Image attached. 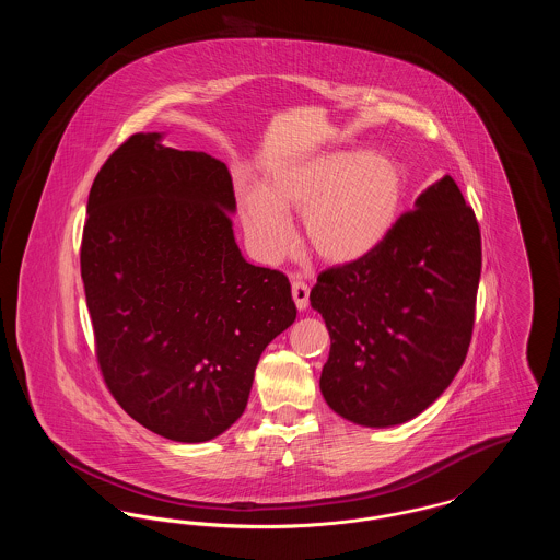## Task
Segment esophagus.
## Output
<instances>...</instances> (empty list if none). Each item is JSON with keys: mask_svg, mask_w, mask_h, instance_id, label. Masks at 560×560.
Wrapping results in <instances>:
<instances>
[{"mask_svg": "<svg viewBox=\"0 0 560 560\" xmlns=\"http://www.w3.org/2000/svg\"><path fill=\"white\" fill-rule=\"evenodd\" d=\"M308 285L302 281V279H293L292 281V295L295 306L302 311L308 306Z\"/></svg>", "mask_w": 560, "mask_h": 560, "instance_id": "esophagus-1", "label": "esophagus"}]
</instances>
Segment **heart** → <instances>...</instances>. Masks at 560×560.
Wrapping results in <instances>:
<instances>
[{
	"label": "heart",
	"mask_w": 560,
	"mask_h": 560,
	"mask_svg": "<svg viewBox=\"0 0 560 560\" xmlns=\"http://www.w3.org/2000/svg\"><path fill=\"white\" fill-rule=\"evenodd\" d=\"M405 170L380 151H329L277 172L267 190L241 192L247 240L275 262L292 247L288 212L302 213L308 247L331 265L354 262L393 231L405 199Z\"/></svg>",
	"instance_id": "obj_1"
}]
</instances>
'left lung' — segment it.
Returning <instances> with one entry per match:
<instances>
[{"mask_svg":"<svg viewBox=\"0 0 560 560\" xmlns=\"http://www.w3.org/2000/svg\"><path fill=\"white\" fill-rule=\"evenodd\" d=\"M480 262L479 220L443 176L368 256L323 270L311 304L331 338L320 372L327 405L380 428L439 399L472 340Z\"/></svg>","mask_w":560,"mask_h":560,"instance_id":"8db88e82","label":"left lung"}]
</instances>
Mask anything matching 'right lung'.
I'll return each mask as SVG.
<instances>
[{
    "instance_id": "right-lung-1",
    "label": "right lung",
    "mask_w": 560,
    "mask_h": 560,
    "mask_svg": "<svg viewBox=\"0 0 560 560\" xmlns=\"http://www.w3.org/2000/svg\"><path fill=\"white\" fill-rule=\"evenodd\" d=\"M133 133L98 170L80 262L98 370L155 434L235 424L262 350L295 319L288 277L243 260L229 167Z\"/></svg>"
}]
</instances>
